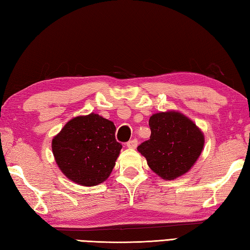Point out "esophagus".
<instances>
[{"label": "esophagus", "instance_id": "34e87169", "mask_svg": "<svg viewBox=\"0 0 250 250\" xmlns=\"http://www.w3.org/2000/svg\"><path fill=\"white\" fill-rule=\"evenodd\" d=\"M137 146H138V140L137 139H132V140L127 142V147H129V148H136Z\"/></svg>", "mask_w": 250, "mask_h": 250}]
</instances>
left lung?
I'll return each instance as SVG.
<instances>
[{"instance_id":"8db88e82","label":"left lung","mask_w":250,"mask_h":250,"mask_svg":"<svg viewBox=\"0 0 250 250\" xmlns=\"http://www.w3.org/2000/svg\"><path fill=\"white\" fill-rule=\"evenodd\" d=\"M148 125L151 137L138 146L148 167L168 181L189 171L204 146V135L199 127L176 111L153 114Z\"/></svg>"}]
</instances>
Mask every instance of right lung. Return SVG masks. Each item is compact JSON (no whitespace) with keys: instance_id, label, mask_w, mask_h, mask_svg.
Wrapping results in <instances>:
<instances>
[{"instance_id":"obj_1","label":"right lung","mask_w":250,"mask_h":250,"mask_svg":"<svg viewBox=\"0 0 250 250\" xmlns=\"http://www.w3.org/2000/svg\"><path fill=\"white\" fill-rule=\"evenodd\" d=\"M113 122L91 113L71 119L52 139L61 171L77 184L95 186L106 181L122 144L115 140Z\"/></svg>"}]
</instances>
